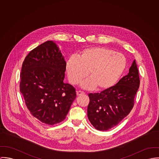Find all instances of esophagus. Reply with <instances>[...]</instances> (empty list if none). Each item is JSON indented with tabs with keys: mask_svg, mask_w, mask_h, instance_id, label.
Instances as JSON below:
<instances>
[{
	"mask_svg": "<svg viewBox=\"0 0 159 159\" xmlns=\"http://www.w3.org/2000/svg\"><path fill=\"white\" fill-rule=\"evenodd\" d=\"M85 93L83 92V91H77V96H81V95H83Z\"/></svg>",
	"mask_w": 159,
	"mask_h": 159,
	"instance_id": "34e87169",
	"label": "esophagus"
}]
</instances>
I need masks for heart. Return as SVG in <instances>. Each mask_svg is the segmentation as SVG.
Instances as JSON below:
<instances>
[{"instance_id": "obj_1", "label": "heart", "mask_w": 159, "mask_h": 159, "mask_svg": "<svg viewBox=\"0 0 159 159\" xmlns=\"http://www.w3.org/2000/svg\"><path fill=\"white\" fill-rule=\"evenodd\" d=\"M122 53L105 48L84 49L79 57L72 56L66 62V72L72 84H79L87 75L90 77L81 85L82 88L105 90L113 86L126 67Z\"/></svg>"}]
</instances>
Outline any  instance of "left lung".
Returning <instances> with one entry per match:
<instances>
[{"mask_svg": "<svg viewBox=\"0 0 159 159\" xmlns=\"http://www.w3.org/2000/svg\"><path fill=\"white\" fill-rule=\"evenodd\" d=\"M139 70L135 60L124 76L113 87L100 93H89L87 108L88 120L95 129L106 131L120 123L134 106L140 87Z\"/></svg>", "mask_w": 159, "mask_h": 159, "instance_id": "1", "label": "left lung"}]
</instances>
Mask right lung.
Instances as JSON below:
<instances>
[{
    "label": "right lung",
    "mask_w": 159,
    "mask_h": 159,
    "mask_svg": "<svg viewBox=\"0 0 159 159\" xmlns=\"http://www.w3.org/2000/svg\"><path fill=\"white\" fill-rule=\"evenodd\" d=\"M66 63L52 41H48L25 57L19 88L27 108L43 123L63 121L76 98L75 89L63 82Z\"/></svg>",
    "instance_id": "add662e5"
}]
</instances>
